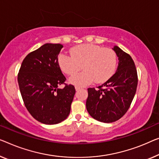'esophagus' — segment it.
<instances>
[{
	"label": "esophagus",
	"instance_id": "esophagus-1",
	"mask_svg": "<svg viewBox=\"0 0 159 159\" xmlns=\"http://www.w3.org/2000/svg\"><path fill=\"white\" fill-rule=\"evenodd\" d=\"M75 90H76V91H79V90H80V89H81V88L79 87V86H75Z\"/></svg>",
	"mask_w": 159,
	"mask_h": 159
}]
</instances>
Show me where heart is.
I'll list each match as a JSON object with an SVG mask.
<instances>
[{"label": "heart", "instance_id": "b5f03b06", "mask_svg": "<svg viewBox=\"0 0 159 159\" xmlns=\"http://www.w3.org/2000/svg\"><path fill=\"white\" fill-rule=\"evenodd\" d=\"M70 54H61L58 63L63 72L74 75L84 68V71L70 77L69 82L76 86H85L95 81L106 82L112 76L116 67V54L112 49L94 44H81L70 50Z\"/></svg>", "mask_w": 159, "mask_h": 159}]
</instances>
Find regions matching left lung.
Instances as JSON below:
<instances>
[{"mask_svg":"<svg viewBox=\"0 0 159 159\" xmlns=\"http://www.w3.org/2000/svg\"><path fill=\"white\" fill-rule=\"evenodd\" d=\"M113 50L118 58L116 72L98 89H88V112L103 123L114 122L127 112L138 84L137 70L131 56L117 46Z\"/></svg>","mask_w":159,"mask_h":159,"instance_id":"8db88e82","label":"left lung"}]
</instances>
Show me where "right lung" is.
Listing matches in <instances>:
<instances>
[{"label": "right lung", "instance_id": "obj_1", "mask_svg": "<svg viewBox=\"0 0 159 159\" xmlns=\"http://www.w3.org/2000/svg\"><path fill=\"white\" fill-rule=\"evenodd\" d=\"M63 45L46 43L28 53L18 74L19 89L28 112L44 124H57L69 115L75 90L65 84L58 56Z\"/></svg>", "mask_w": 159, "mask_h": 159}]
</instances>
